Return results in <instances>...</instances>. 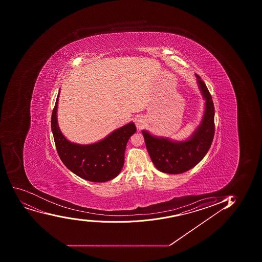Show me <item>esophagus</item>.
Wrapping results in <instances>:
<instances>
[{"label": "esophagus", "instance_id": "1", "mask_svg": "<svg viewBox=\"0 0 262 262\" xmlns=\"http://www.w3.org/2000/svg\"><path fill=\"white\" fill-rule=\"evenodd\" d=\"M135 124L138 128L141 129V128H143V125L145 124V120L142 116L137 117L135 119Z\"/></svg>", "mask_w": 262, "mask_h": 262}]
</instances>
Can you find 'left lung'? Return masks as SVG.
<instances>
[{"label":"left lung","instance_id":"obj_1","mask_svg":"<svg viewBox=\"0 0 262 262\" xmlns=\"http://www.w3.org/2000/svg\"><path fill=\"white\" fill-rule=\"evenodd\" d=\"M197 84L205 100V110L199 125L189 138L172 140L165 137L152 135L143 129L146 148L154 165L159 171L168 174H179L196 166L207 155L214 136V106L212 96L200 76Z\"/></svg>","mask_w":262,"mask_h":262}]
</instances>
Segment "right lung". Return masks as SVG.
<instances>
[{"mask_svg":"<svg viewBox=\"0 0 262 262\" xmlns=\"http://www.w3.org/2000/svg\"><path fill=\"white\" fill-rule=\"evenodd\" d=\"M59 96L60 91L53 110L51 129L63 164L77 176L88 181L102 183L116 178L124 166L127 142L137 132L135 124L129 122L96 143H73L63 135L58 124Z\"/></svg>","mask_w":262,"mask_h":262,"instance_id":"add662e5","label":"right lung"}]
</instances>
